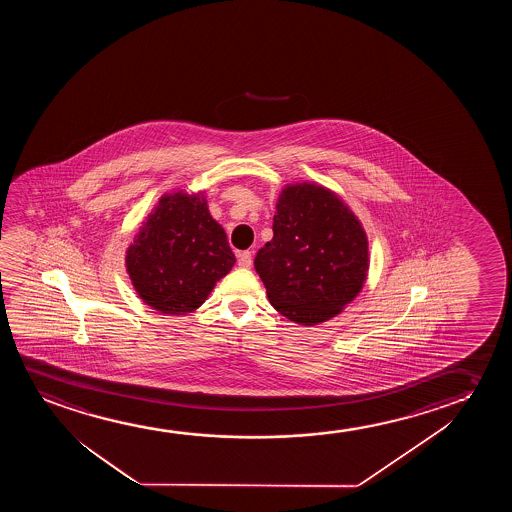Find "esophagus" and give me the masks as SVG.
I'll return each mask as SVG.
<instances>
[{
  "label": "esophagus",
  "mask_w": 512,
  "mask_h": 512,
  "mask_svg": "<svg viewBox=\"0 0 512 512\" xmlns=\"http://www.w3.org/2000/svg\"><path fill=\"white\" fill-rule=\"evenodd\" d=\"M252 253L250 252H239L238 253V266L239 267H250L252 266Z\"/></svg>",
  "instance_id": "1"
}]
</instances>
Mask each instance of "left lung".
<instances>
[{"label":"left lung","mask_w":512,"mask_h":512,"mask_svg":"<svg viewBox=\"0 0 512 512\" xmlns=\"http://www.w3.org/2000/svg\"><path fill=\"white\" fill-rule=\"evenodd\" d=\"M274 236L255 257L269 302L280 315L316 325L339 315L364 287L369 246L350 208L315 183L281 190Z\"/></svg>","instance_id":"obj_1"}]
</instances>
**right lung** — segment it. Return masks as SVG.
<instances>
[{
	"label": "right lung",
	"mask_w": 512,
	"mask_h": 512,
	"mask_svg": "<svg viewBox=\"0 0 512 512\" xmlns=\"http://www.w3.org/2000/svg\"><path fill=\"white\" fill-rule=\"evenodd\" d=\"M222 225L201 194H164L126 252L133 287L164 315H187L203 304L234 266Z\"/></svg>",
	"instance_id": "obj_1"
}]
</instances>
